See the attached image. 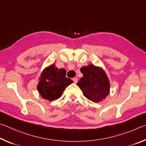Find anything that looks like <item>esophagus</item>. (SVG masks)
<instances>
[{
  "instance_id": "1",
  "label": "esophagus",
  "mask_w": 146,
  "mask_h": 146,
  "mask_svg": "<svg viewBox=\"0 0 146 146\" xmlns=\"http://www.w3.org/2000/svg\"><path fill=\"white\" fill-rule=\"evenodd\" d=\"M73 80L74 83L76 84V83H77V82H78V78H73Z\"/></svg>"
}]
</instances>
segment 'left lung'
<instances>
[{
  "mask_svg": "<svg viewBox=\"0 0 146 146\" xmlns=\"http://www.w3.org/2000/svg\"><path fill=\"white\" fill-rule=\"evenodd\" d=\"M83 76L77 82L83 95L94 102H99L110 93V81L102 68L91 64L80 69Z\"/></svg>",
  "mask_w": 146,
  "mask_h": 146,
  "instance_id": "obj_1",
  "label": "left lung"
}]
</instances>
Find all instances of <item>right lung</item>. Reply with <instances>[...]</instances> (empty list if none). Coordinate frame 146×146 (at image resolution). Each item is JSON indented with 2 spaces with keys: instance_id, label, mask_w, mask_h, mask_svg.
Returning <instances> with one entry per match:
<instances>
[{
  "instance_id": "1",
  "label": "right lung",
  "mask_w": 146,
  "mask_h": 146,
  "mask_svg": "<svg viewBox=\"0 0 146 146\" xmlns=\"http://www.w3.org/2000/svg\"><path fill=\"white\" fill-rule=\"evenodd\" d=\"M66 70H58L54 64L44 69L37 85L41 97L49 101L60 98L66 88L73 83L72 80L66 77Z\"/></svg>"
}]
</instances>
